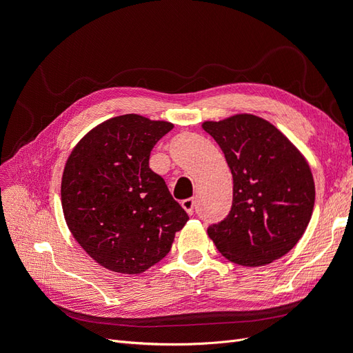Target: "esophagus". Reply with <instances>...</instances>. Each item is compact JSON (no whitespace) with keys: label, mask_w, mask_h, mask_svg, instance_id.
I'll return each instance as SVG.
<instances>
[{"label":"esophagus","mask_w":353,"mask_h":353,"mask_svg":"<svg viewBox=\"0 0 353 353\" xmlns=\"http://www.w3.org/2000/svg\"><path fill=\"white\" fill-rule=\"evenodd\" d=\"M181 206L185 209V212L188 213V215H193V213H194V206H196V200L193 197L185 199V200L181 201Z\"/></svg>","instance_id":"1"}]
</instances>
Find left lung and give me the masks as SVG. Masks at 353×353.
I'll use <instances>...</instances> for the list:
<instances>
[{
  "label": "left lung",
  "instance_id": "obj_1",
  "mask_svg": "<svg viewBox=\"0 0 353 353\" xmlns=\"http://www.w3.org/2000/svg\"><path fill=\"white\" fill-rule=\"evenodd\" d=\"M232 174L231 210L208 228L222 256L261 266L290 252L312 216L315 185L301 152L274 125L253 114L205 122Z\"/></svg>",
  "mask_w": 353,
  "mask_h": 353
}]
</instances>
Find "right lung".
I'll return each instance as SVG.
<instances>
[{
  "instance_id": "add662e5",
  "label": "right lung",
  "mask_w": 353,
  "mask_h": 353,
  "mask_svg": "<svg viewBox=\"0 0 353 353\" xmlns=\"http://www.w3.org/2000/svg\"><path fill=\"white\" fill-rule=\"evenodd\" d=\"M174 125L123 114L95 126L70 153L61 206L81 248L104 268L141 274L169 253L188 221L165 179L148 166Z\"/></svg>"
}]
</instances>
